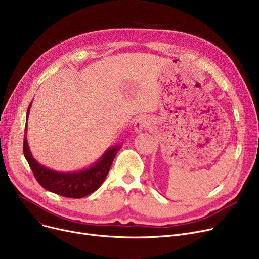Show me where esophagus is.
<instances>
[{"label": "esophagus", "instance_id": "34e87169", "mask_svg": "<svg viewBox=\"0 0 259 259\" xmlns=\"http://www.w3.org/2000/svg\"><path fill=\"white\" fill-rule=\"evenodd\" d=\"M148 124H149V122H148L147 118L141 117V118H139L137 120V122H135L134 130L137 131V132H142V131H144L148 127Z\"/></svg>", "mask_w": 259, "mask_h": 259}]
</instances>
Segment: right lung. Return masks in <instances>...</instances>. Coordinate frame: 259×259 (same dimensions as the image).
I'll return each mask as SVG.
<instances>
[{"label": "right lung", "instance_id": "add662e5", "mask_svg": "<svg viewBox=\"0 0 259 259\" xmlns=\"http://www.w3.org/2000/svg\"><path fill=\"white\" fill-rule=\"evenodd\" d=\"M31 104L32 102L28 107V110H27L26 119H28ZM26 134L27 121L25 126V138L23 147L24 156L26 160L28 161L34 178L36 179L38 184L52 193L70 198L85 197L101 187L109 170H110L117 151L120 148V145L109 147L98 160H95L91 166L87 168L77 171L60 172L40 165L39 162L35 160V158L31 154Z\"/></svg>", "mask_w": 259, "mask_h": 259}]
</instances>
